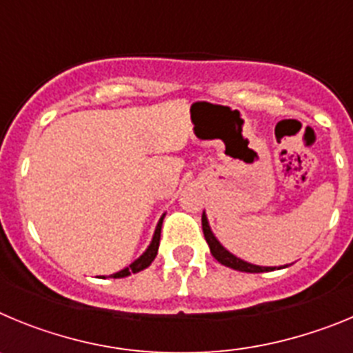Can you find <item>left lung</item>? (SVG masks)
<instances>
[{"label": "left lung", "mask_w": 353, "mask_h": 353, "mask_svg": "<svg viewBox=\"0 0 353 353\" xmlns=\"http://www.w3.org/2000/svg\"><path fill=\"white\" fill-rule=\"evenodd\" d=\"M201 226H203V235H205V240H207L208 248H210L212 256L219 261V263L226 265V267H230V269H233V270H240V272L258 274V272H269V270H274L272 267H258V265H251V263H248V261L233 256L232 252H228L226 249H224L223 245L217 242V239L214 236V233L210 232V226H208V221H207V217H205V214H203V217H201Z\"/></svg>", "instance_id": "8db88e82"}]
</instances>
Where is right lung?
<instances>
[{
    "mask_svg": "<svg viewBox=\"0 0 353 353\" xmlns=\"http://www.w3.org/2000/svg\"><path fill=\"white\" fill-rule=\"evenodd\" d=\"M162 219L164 217H161V221H159L157 224V230H155V235L154 239H152V244H150V248L146 249V252L143 254L141 258H138V260L134 261L130 267H127V269L120 270V272L113 274L111 277H114V279H120V277H127L130 276V274H136V272H141L143 269H146V267H150V263L155 260V256H157V251H159V242H161V226H162Z\"/></svg>",
    "mask_w": 353,
    "mask_h": 353,
    "instance_id": "1",
    "label": "right lung"
}]
</instances>
